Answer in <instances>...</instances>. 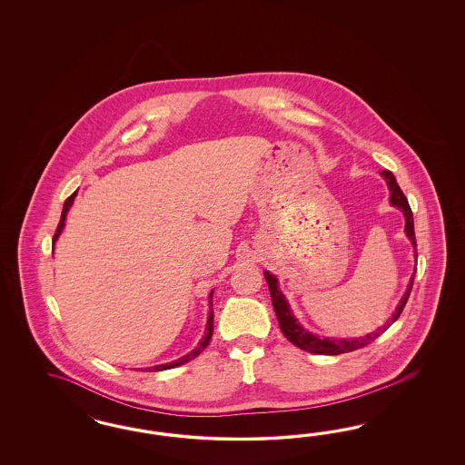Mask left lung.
<instances>
[{
    "label": "left lung",
    "instance_id": "8db88e82",
    "mask_svg": "<svg viewBox=\"0 0 465 465\" xmlns=\"http://www.w3.org/2000/svg\"><path fill=\"white\" fill-rule=\"evenodd\" d=\"M381 175L383 177V181L387 183L389 191H391V204H392L394 208H397V210H401L402 214H404V220H406L404 232H406L408 239L411 240L412 247H414V257H416V261H418L416 235H414V220H412V212H411V206H409L408 197L404 196V193L401 191V187H399V183L395 181L392 172L383 170ZM414 272H416V268H414ZM264 278H266V282H268L271 300H272V307H274L278 322H280V329H282V332L286 336V339H288L290 342H293L296 348L303 350V351L312 352V354H329V356H336V354H341V352H350L354 351V350H360V348H363L366 344H370L373 339L379 338L381 332H385V331L399 319V315L402 313V310H404L406 303H408L411 290H412V282H414V274H412L411 280H409L406 293L402 295L401 302L397 303L395 312L392 313V317L387 321V324L381 325V329H377L375 332L366 334V336H361V338L336 339L321 338V336L312 334L307 329H303V327L300 325V322L296 321V317L293 315L292 309H290V303H288L286 296L282 295L278 278H276L274 274H271L269 271H264Z\"/></svg>",
    "mask_w": 465,
    "mask_h": 465
}]
</instances>
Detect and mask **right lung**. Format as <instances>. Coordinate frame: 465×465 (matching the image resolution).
<instances>
[{
  "label": "right lung",
  "instance_id": "obj_1",
  "mask_svg": "<svg viewBox=\"0 0 465 465\" xmlns=\"http://www.w3.org/2000/svg\"><path fill=\"white\" fill-rule=\"evenodd\" d=\"M76 193L78 191H74L73 194H71L66 201H64V206H63V213H61V220H59V225H57L56 233H54V245H56L57 239H59V235H61V232H63V228H64V222H66V216H68V212H70L71 206H73V201H74V197H76ZM213 336V290L210 292V313H208V322H206V332H204V336L203 339L199 341V344H197L196 348L193 350L191 352H187V354H183V358H179V360H173V361H170V363H163V365H155V366H148V368H144L143 371H162V370H169V368H175V366L183 365V363H187V361H191V360H194L197 354H201V351L210 344V341H212Z\"/></svg>",
  "mask_w": 465,
  "mask_h": 465
}]
</instances>
